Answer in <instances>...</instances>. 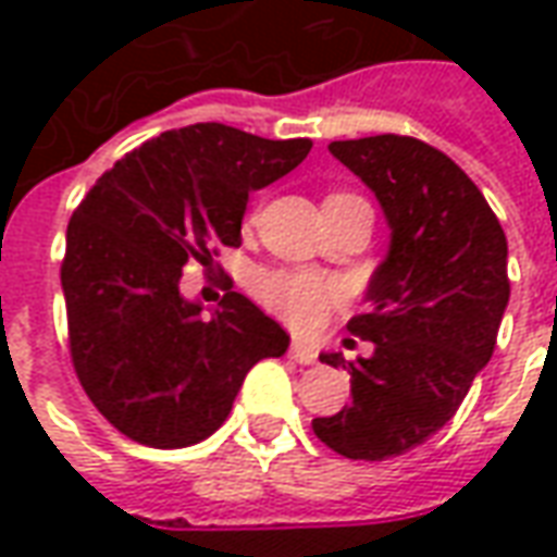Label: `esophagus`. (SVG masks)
Wrapping results in <instances>:
<instances>
[{
    "instance_id": "obj_1",
    "label": "esophagus",
    "mask_w": 557,
    "mask_h": 557,
    "mask_svg": "<svg viewBox=\"0 0 557 557\" xmlns=\"http://www.w3.org/2000/svg\"><path fill=\"white\" fill-rule=\"evenodd\" d=\"M289 355L298 363H315V358H319V349H315V346H310V343H304V339H295V343L289 346Z\"/></svg>"
}]
</instances>
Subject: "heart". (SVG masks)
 <instances>
[{"label":"heart","mask_w":557,"mask_h":557,"mask_svg":"<svg viewBox=\"0 0 557 557\" xmlns=\"http://www.w3.org/2000/svg\"><path fill=\"white\" fill-rule=\"evenodd\" d=\"M253 295L292 327L313 331L343 301V286L310 271H259Z\"/></svg>","instance_id":"b5f03b06"}]
</instances>
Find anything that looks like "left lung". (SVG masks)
I'll return each mask as SVG.
<instances>
[{
    "instance_id": "left-lung-1",
    "label": "left lung",
    "mask_w": 557,
    "mask_h": 557,
    "mask_svg": "<svg viewBox=\"0 0 557 557\" xmlns=\"http://www.w3.org/2000/svg\"><path fill=\"white\" fill-rule=\"evenodd\" d=\"M327 151L375 194L391 250L367 289L373 313L349 322L373 355H319L349 370L351 403L315 418L313 432L346 459L382 462L442 430L490 363L510 301L507 238L478 184L438 148L379 134Z\"/></svg>"
}]
</instances>
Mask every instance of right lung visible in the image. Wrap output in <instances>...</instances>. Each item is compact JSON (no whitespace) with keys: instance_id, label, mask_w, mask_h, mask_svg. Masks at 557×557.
<instances>
[{"instance_id":"right-lung-1","label":"right lung","mask_w":557,"mask_h":557,"mask_svg":"<svg viewBox=\"0 0 557 557\" xmlns=\"http://www.w3.org/2000/svg\"><path fill=\"white\" fill-rule=\"evenodd\" d=\"M310 148L187 125L115 160L77 206L62 259L71 361L122 435L160 450L202 442L230 418L250 367L289 349V334L242 292L230 286L206 319L178 280L190 259L211 268L220 244L238 247L250 190Z\"/></svg>"}]
</instances>
